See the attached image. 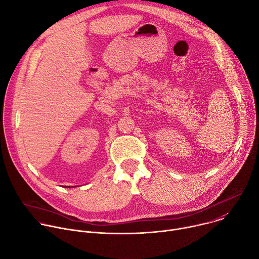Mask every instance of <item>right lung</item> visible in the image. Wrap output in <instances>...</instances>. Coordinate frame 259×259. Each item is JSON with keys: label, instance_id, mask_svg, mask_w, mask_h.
<instances>
[{"label": "right lung", "instance_id": "obj_1", "mask_svg": "<svg viewBox=\"0 0 259 259\" xmlns=\"http://www.w3.org/2000/svg\"><path fill=\"white\" fill-rule=\"evenodd\" d=\"M69 188H70V186H69Z\"/></svg>", "mask_w": 259, "mask_h": 259}]
</instances>
